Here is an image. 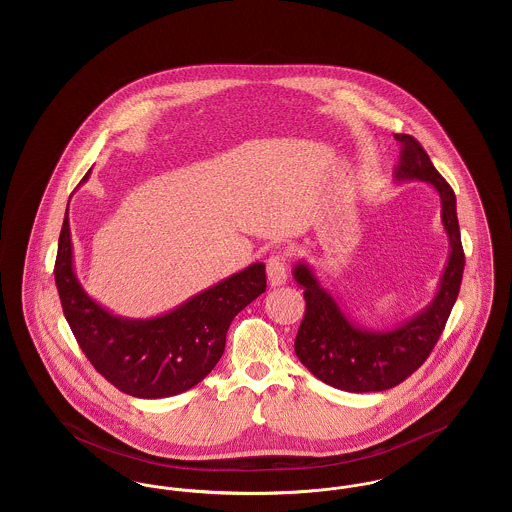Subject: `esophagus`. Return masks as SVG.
<instances>
[{
  "mask_svg": "<svg viewBox=\"0 0 512 512\" xmlns=\"http://www.w3.org/2000/svg\"><path fill=\"white\" fill-rule=\"evenodd\" d=\"M267 276L270 286H282L288 280V272H286V257L282 253H276L268 259Z\"/></svg>",
  "mask_w": 512,
  "mask_h": 512,
  "instance_id": "1",
  "label": "esophagus"
}]
</instances>
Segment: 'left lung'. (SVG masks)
Masks as SVG:
<instances>
[{
    "instance_id": "left-lung-1",
    "label": "left lung",
    "mask_w": 512,
    "mask_h": 512,
    "mask_svg": "<svg viewBox=\"0 0 512 512\" xmlns=\"http://www.w3.org/2000/svg\"><path fill=\"white\" fill-rule=\"evenodd\" d=\"M401 142L397 180L430 182L441 197V220L451 253L430 307L390 332H366L353 326L340 305L320 288L311 268L299 263L293 278L305 288V315L295 336V355L324 384L353 393L384 391L405 382L430 357L461 290L464 251L457 219V199L436 171L428 153L409 134H393Z\"/></svg>"
}]
</instances>
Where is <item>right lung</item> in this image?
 <instances>
[{
    "label": "right lung",
    "instance_id": "1",
    "mask_svg": "<svg viewBox=\"0 0 512 512\" xmlns=\"http://www.w3.org/2000/svg\"><path fill=\"white\" fill-rule=\"evenodd\" d=\"M53 274L65 318L88 361L117 390L142 399L171 397L199 384L219 363L234 317L267 290L265 265L255 263L163 317H113L74 276L67 213Z\"/></svg>",
    "mask_w": 512,
    "mask_h": 512
}]
</instances>
